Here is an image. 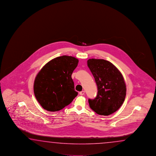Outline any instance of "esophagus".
Returning a JSON list of instances; mask_svg holds the SVG:
<instances>
[{"label": "esophagus", "instance_id": "esophagus-1", "mask_svg": "<svg viewBox=\"0 0 156 156\" xmlns=\"http://www.w3.org/2000/svg\"><path fill=\"white\" fill-rule=\"evenodd\" d=\"M84 94H85V91H80L79 93L80 95H84Z\"/></svg>", "mask_w": 156, "mask_h": 156}]
</instances>
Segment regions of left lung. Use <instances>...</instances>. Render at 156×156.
<instances>
[{"label": "left lung", "mask_w": 156, "mask_h": 156, "mask_svg": "<svg viewBox=\"0 0 156 156\" xmlns=\"http://www.w3.org/2000/svg\"><path fill=\"white\" fill-rule=\"evenodd\" d=\"M87 63L98 87L96 97L88 100L90 108L99 115H110L119 109L125 100L126 86L123 76L106 60L93 58Z\"/></svg>", "instance_id": "obj_1"}]
</instances>
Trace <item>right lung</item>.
Returning a JSON list of instances; mask_svg holds the SVG:
<instances>
[{
  "mask_svg": "<svg viewBox=\"0 0 156 156\" xmlns=\"http://www.w3.org/2000/svg\"><path fill=\"white\" fill-rule=\"evenodd\" d=\"M78 62L79 60L73 57H58L46 64L38 73L34 83V93L43 109L59 111L77 95L71 75Z\"/></svg>",
  "mask_w": 156,
  "mask_h": 156,
  "instance_id": "add662e5",
  "label": "right lung"
}]
</instances>
